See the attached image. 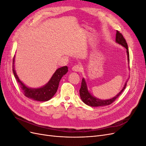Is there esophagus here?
Listing matches in <instances>:
<instances>
[{"instance_id":"34e87169","label":"esophagus","mask_w":146,"mask_h":146,"mask_svg":"<svg viewBox=\"0 0 146 146\" xmlns=\"http://www.w3.org/2000/svg\"><path fill=\"white\" fill-rule=\"evenodd\" d=\"M82 69V66L80 65H75L72 67V70L74 72H79L81 71Z\"/></svg>"}]
</instances>
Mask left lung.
Returning <instances> with one entry per match:
<instances>
[{
    "label": "left lung",
    "instance_id": "left-lung-1",
    "mask_svg": "<svg viewBox=\"0 0 146 146\" xmlns=\"http://www.w3.org/2000/svg\"><path fill=\"white\" fill-rule=\"evenodd\" d=\"M116 42L119 44L122 45L126 48L127 59H128V61L129 62V48H128L127 43L125 41V38H123V35L119 32V31H116ZM126 86H127V82L125 83L124 86H123L122 90L119 92L115 97H114V98H113L112 99H108V100H100L95 98V97L91 95V94H90V92L88 90L87 85H86L85 78H83L82 80L81 88L79 92H80V96L82 101L87 105H89L90 107H102V106L110 105L111 104H112L114 101H115V100L118 98V97L121 94L123 91L125 90Z\"/></svg>",
    "mask_w": 146,
    "mask_h": 146
}]
</instances>
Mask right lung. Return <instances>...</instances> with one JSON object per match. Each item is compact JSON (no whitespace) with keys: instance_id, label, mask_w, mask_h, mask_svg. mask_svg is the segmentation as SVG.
Segmentation results:
<instances>
[{"instance_id":"obj_1","label":"right lung","mask_w":146,"mask_h":146,"mask_svg":"<svg viewBox=\"0 0 146 146\" xmlns=\"http://www.w3.org/2000/svg\"><path fill=\"white\" fill-rule=\"evenodd\" d=\"M15 56L13 60V72L21 90L25 96L35 100L44 102L50 100L55 95L58 90L59 83L62 77L68 71L67 66L57 69L47 84L41 88H31L25 86L17 76L15 69Z\"/></svg>"}]
</instances>
